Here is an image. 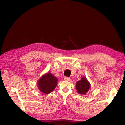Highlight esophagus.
<instances>
[{"mask_svg": "<svg viewBox=\"0 0 125 125\" xmlns=\"http://www.w3.org/2000/svg\"><path fill=\"white\" fill-rule=\"evenodd\" d=\"M64 80H65V81H69L70 80V78H69V77H65L64 78Z\"/></svg>", "mask_w": 125, "mask_h": 125, "instance_id": "34e87169", "label": "esophagus"}]
</instances>
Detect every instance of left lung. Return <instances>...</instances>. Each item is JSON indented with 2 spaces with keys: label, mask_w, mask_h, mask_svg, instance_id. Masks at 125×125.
<instances>
[{
  "label": "left lung",
  "mask_w": 125,
  "mask_h": 125,
  "mask_svg": "<svg viewBox=\"0 0 125 125\" xmlns=\"http://www.w3.org/2000/svg\"><path fill=\"white\" fill-rule=\"evenodd\" d=\"M90 83L85 77H82L81 80L76 83V89L78 93L85 95L90 88Z\"/></svg>",
  "instance_id": "8db88e82"
}]
</instances>
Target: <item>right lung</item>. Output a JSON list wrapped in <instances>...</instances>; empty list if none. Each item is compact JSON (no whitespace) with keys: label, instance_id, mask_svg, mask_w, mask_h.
<instances>
[{"label":"right lung","instance_id":"obj_1","mask_svg":"<svg viewBox=\"0 0 125 125\" xmlns=\"http://www.w3.org/2000/svg\"><path fill=\"white\" fill-rule=\"evenodd\" d=\"M57 78L51 73L44 74L37 82L40 91L45 94H49L53 91L57 84Z\"/></svg>","mask_w":125,"mask_h":125}]
</instances>
